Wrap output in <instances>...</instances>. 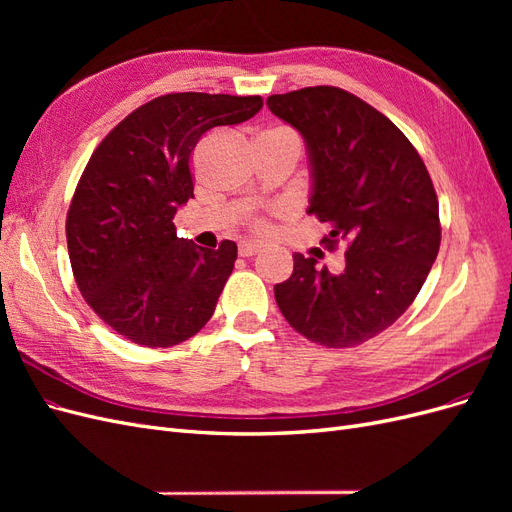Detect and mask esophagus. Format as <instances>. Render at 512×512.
<instances>
[{"label":"esophagus","mask_w":512,"mask_h":512,"mask_svg":"<svg viewBox=\"0 0 512 512\" xmlns=\"http://www.w3.org/2000/svg\"><path fill=\"white\" fill-rule=\"evenodd\" d=\"M262 250H265V245L258 243V241H243V243L239 245V254H241L243 258L256 256V254H258V252H262Z\"/></svg>","instance_id":"esophagus-1"}]
</instances>
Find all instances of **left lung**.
Listing matches in <instances>:
<instances>
[{"label": "left lung", "mask_w": 512, "mask_h": 512, "mask_svg": "<svg viewBox=\"0 0 512 512\" xmlns=\"http://www.w3.org/2000/svg\"><path fill=\"white\" fill-rule=\"evenodd\" d=\"M275 117L307 149V213L346 241V267L331 273L292 254L294 271L275 301L294 331L327 348H352L406 312L440 250L438 198L412 143L395 123L337 87L269 96Z\"/></svg>", "instance_id": "8db88e82"}]
</instances>
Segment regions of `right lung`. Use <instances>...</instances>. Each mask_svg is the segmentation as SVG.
<instances>
[{"instance_id":"obj_1","label":"right lung","mask_w":512,"mask_h":512,"mask_svg":"<svg viewBox=\"0 0 512 512\" xmlns=\"http://www.w3.org/2000/svg\"><path fill=\"white\" fill-rule=\"evenodd\" d=\"M260 108V96H160L108 132L89 158L66 220L70 265L87 305L130 342L177 346L213 316L237 243L205 250L179 239L173 220L194 198L196 143Z\"/></svg>"}]
</instances>
